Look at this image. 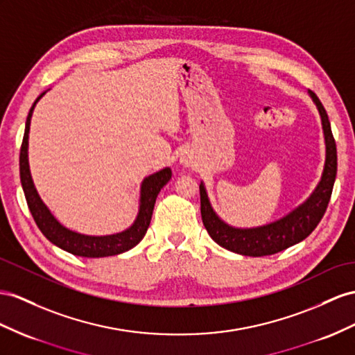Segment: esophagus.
<instances>
[{
    "mask_svg": "<svg viewBox=\"0 0 355 355\" xmlns=\"http://www.w3.org/2000/svg\"><path fill=\"white\" fill-rule=\"evenodd\" d=\"M181 162H183L186 166H193V163H195V162H193V157H190L189 154H186V156H183V159H181Z\"/></svg>",
    "mask_w": 355,
    "mask_h": 355,
    "instance_id": "obj_1",
    "label": "esophagus"
}]
</instances>
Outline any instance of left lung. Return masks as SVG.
Returning a JSON list of instances; mask_svg holds the SVG:
<instances>
[{
  "mask_svg": "<svg viewBox=\"0 0 355 355\" xmlns=\"http://www.w3.org/2000/svg\"><path fill=\"white\" fill-rule=\"evenodd\" d=\"M309 94L320 111L325 138V165L320 184L316 186L315 192L304 204L295 208L288 216L282 217L280 220L259 226V228L240 230L232 228L217 217L210 201H208L205 187L201 183L199 184V195H201L202 223L210 237L219 246L244 257L275 255L277 252L303 241L321 222L327 207H329L336 174H338V150H336L329 115H327L322 103L313 91H309Z\"/></svg>",
  "mask_w": 355,
  "mask_h": 355,
  "instance_id": "1",
  "label": "left lung"
}]
</instances>
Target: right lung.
<instances>
[{
	"mask_svg": "<svg viewBox=\"0 0 355 355\" xmlns=\"http://www.w3.org/2000/svg\"><path fill=\"white\" fill-rule=\"evenodd\" d=\"M46 93V91H44ZM42 93L35 102L33 103L28 116H26L25 123V133L21 145V154H19V172H21V183L25 193L26 204H28L30 211L33 214V219L35 225L39 226L42 234L46 237L52 244H55L60 249L66 250L71 255L84 257V258H103V257H114L120 255L123 252L130 250L135 248L142 239L145 232H147L151 216L154 210V204H156V198L160 192V189L165 186L172 177V172L169 168L162 169L156 174L145 178L141 186V204H139V213L136 217L135 223L129 230L123 232H118L114 235H105V237H91V235H83L64 228L55 217L51 214L48 207L42 202V199L35 190L30 166H28V133H30V123L31 115L35 103L44 96Z\"/></svg>",
	"mask_w": 355,
	"mask_h": 355,
	"instance_id": "add662e5",
	"label": "right lung"
}]
</instances>
